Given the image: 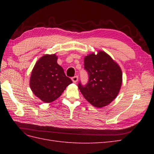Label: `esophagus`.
Here are the masks:
<instances>
[{
	"instance_id": "1",
	"label": "esophagus",
	"mask_w": 154,
	"mask_h": 154,
	"mask_svg": "<svg viewBox=\"0 0 154 154\" xmlns=\"http://www.w3.org/2000/svg\"><path fill=\"white\" fill-rule=\"evenodd\" d=\"M71 79L73 81V83H76L78 81V76H74L71 78Z\"/></svg>"
}]
</instances>
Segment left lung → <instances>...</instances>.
<instances>
[{
	"label": "left lung",
	"mask_w": 154,
	"mask_h": 154,
	"mask_svg": "<svg viewBox=\"0 0 154 154\" xmlns=\"http://www.w3.org/2000/svg\"><path fill=\"white\" fill-rule=\"evenodd\" d=\"M84 66L89 81L85 86L78 87L88 102L97 108L110 104L119 94L122 82V70L116 62L103 51L88 55Z\"/></svg>",
	"instance_id": "obj_1"
}]
</instances>
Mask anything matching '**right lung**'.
Returning a JSON list of instances; mask_svg holds the SVG:
<instances>
[{
  "instance_id": "1",
  "label": "right lung",
  "mask_w": 154,
  "mask_h": 154,
  "mask_svg": "<svg viewBox=\"0 0 154 154\" xmlns=\"http://www.w3.org/2000/svg\"><path fill=\"white\" fill-rule=\"evenodd\" d=\"M57 60L55 54L44 55L35 63L32 71L31 90L35 96L46 103L56 100L72 83Z\"/></svg>"
}]
</instances>
